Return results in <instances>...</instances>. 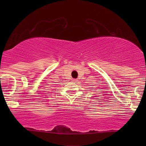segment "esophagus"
<instances>
[{
  "label": "esophagus",
  "instance_id": "esophagus-1",
  "mask_svg": "<svg viewBox=\"0 0 146 146\" xmlns=\"http://www.w3.org/2000/svg\"><path fill=\"white\" fill-rule=\"evenodd\" d=\"M73 82H75L77 81V80H75V79H73V80H72Z\"/></svg>",
  "mask_w": 146,
  "mask_h": 146
}]
</instances>
